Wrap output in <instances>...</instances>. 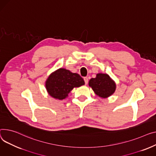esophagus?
I'll return each mask as SVG.
<instances>
[{"instance_id": "obj_1", "label": "esophagus", "mask_w": 156, "mask_h": 156, "mask_svg": "<svg viewBox=\"0 0 156 156\" xmlns=\"http://www.w3.org/2000/svg\"><path fill=\"white\" fill-rule=\"evenodd\" d=\"M84 81H85V85H87L88 84V79L87 77H85L84 78Z\"/></svg>"}]
</instances>
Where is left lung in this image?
<instances>
[{"label":"left lung","instance_id":"1","mask_svg":"<svg viewBox=\"0 0 156 156\" xmlns=\"http://www.w3.org/2000/svg\"><path fill=\"white\" fill-rule=\"evenodd\" d=\"M88 85L101 98L110 97L116 90L115 82L106 73H97L95 78L90 80Z\"/></svg>","mask_w":156,"mask_h":156}]
</instances>
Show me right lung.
I'll return each instance as SVG.
<instances>
[{"instance_id":"obj_1","label":"right lung","mask_w":156,"mask_h":156,"mask_svg":"<svg viewBox=\"0 0 156 156\" xmlns=\"http://www.w3.org/2000/svg\"><path fill=\"white\" fill-rule=\"evenodd\" d=\"M84 85L85 81L80 75L62 68L51 73L45 83L48 94L60 100L67 98L68 93L74 88Z\"/></svg>"}]
</instances>
